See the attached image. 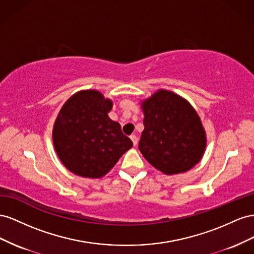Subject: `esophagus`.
Instances as JSON below:
<instances>
[{"label":"esophagus","instance_id":"obj_1","mask_svg":"<svg viewBox=\"0 0 254 254\" xmlns=\"http://www.w3.org/2000/svg\"><path fill=\"white\" fill-rule=\"evenodd\" d=\"M131 139H132V141H133L134 146H136L137 142H138V138H137L136 135H131Z\"/></svg>","mask_w":254,"mask_h":254}]
</instances>
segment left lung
Returning a JSON list of instances; mask_svg holds the SVG:
<instances>
[{"label": "left lung", "mask_w": 254, "mask_h": 254, "mask_svg": "<svg viewBox=\"0 0 254 254\" xmlns=\"http://www.w3.org/2000/svg\"><path fill=\"white\" fill-rule=\"evenodd\" d=\"M143 131L138 148L143 157L165 175L191 169L205 150L204 128L186 100L159 90L142 103Z\"/></svg>", "instance_id": "1"}]
</instances>
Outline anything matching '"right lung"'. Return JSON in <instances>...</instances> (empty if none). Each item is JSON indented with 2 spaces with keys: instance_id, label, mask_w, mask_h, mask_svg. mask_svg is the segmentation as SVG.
I'll list each match as a JSON object with an SVG mask.
<instances>
[{
  "instance_id": "1",
  "label": "right lung",
  "mask_w": 254,
  "mask_h": 254,
  "mask_svg": "<svg viewBox=\"0 0 254 254\" xmlns=\"http://www.w3.org/2000/svg\"><path fill=\"white\" fill-rule=\"evenodd\" d=\"M113 103L97 90L79 91L64 104L53 128L56 153L77 176L101 178L110 171L132 140L110 119Z\"/></svg>"
}]
</instances>
